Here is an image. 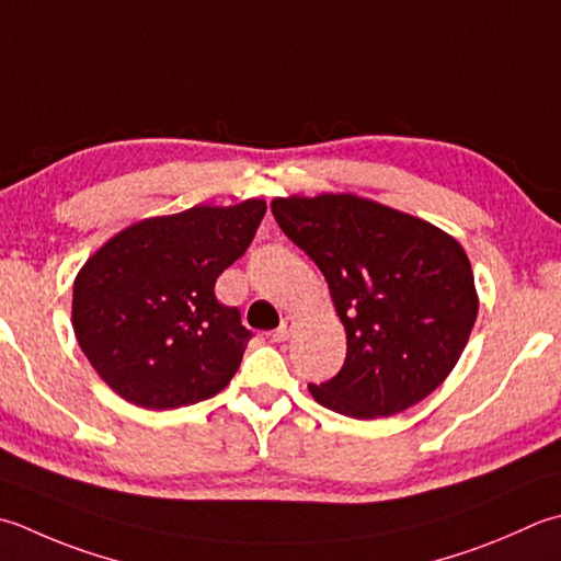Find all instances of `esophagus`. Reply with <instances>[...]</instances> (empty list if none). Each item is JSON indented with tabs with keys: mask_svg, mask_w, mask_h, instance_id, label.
<instances>
[{
	"mask_svg": "<svg viewBox=\"0 0 561 561\" xmlns=\"http://www.w3.org/2000/svg\"><path fill=\"white\" fill-rule=\"evenodd\" d=\"M294 328H296V318H294V316H287V318H284V321H282V325L277 328V331L272 333V340H274V343H284V340L291 337Z\"/></svg>",
	"mask_w": 561,
	"mask_h": 561,
	"instance_id": "1",
	"label": "esophagus"
}]
</instances>
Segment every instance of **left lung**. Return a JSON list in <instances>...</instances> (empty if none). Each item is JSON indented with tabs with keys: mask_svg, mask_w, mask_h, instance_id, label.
<instances>
[{
	"mask_svg": "<svg viewBox=\"0 0 561 561\" xmlns=\"http://www.w3.org/2000/svg\"><path fill=\"white\" fill-rule=\"evenodd\" d=\"M272 214L323 272L347 335L343 369L309 383L311 397L367 421L440 387L479 311L465 248L423 218L355 194L277 196Z\"/></svg>",
	"mask_w": 561,
	"mask_h": 561,
	"instance_id": "obj_1",
	"label": "left lung"
}]
</instances>
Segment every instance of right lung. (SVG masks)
<instances>
[{
	"label": "right lung",
	"mask_w": 561,
	"mask_h": 561,
	"mask_svg": "<svg viewBox=\"0 0 561 561\" xmlns=\"http://www.w3.org/2000/svg\"><path fill=\"white\" fill-rule=\"evenodd\" d=\"M267 211L262 199L152 216L108 238L77 272L72 328L108 389L168 411L216 397L252 333L216 299Z\"/></svg>",
	"instance_id": "right-lung-1"
}]
</instances>
